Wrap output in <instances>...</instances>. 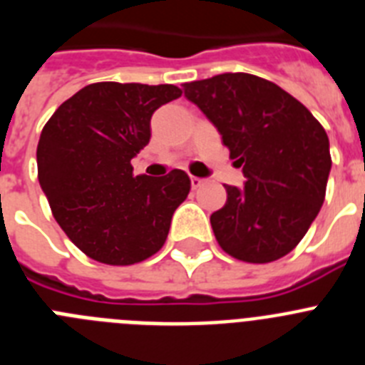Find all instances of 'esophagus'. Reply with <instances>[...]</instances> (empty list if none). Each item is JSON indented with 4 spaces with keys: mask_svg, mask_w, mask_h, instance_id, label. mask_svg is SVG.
<instances>
[{
    "mask_svg": "<svg viewBox=\"0 0 365 365\" xmlns=\"http://www.w3.org/2000/svg\"><path fill=\"white\" fill-rule=\"evenodd\" d=\"M190 182H192V188L193 190H197L201 188L202 185H205V179H201V177H190Z\"/></svg>",
    "mask_w": 365,
    "mask_h": 365,
    "instance_id": "34e87169",
    "label": "esophagus"
}]
</instances>
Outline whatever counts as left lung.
<instances>
[{
	"mask_svg": "<svg viewBox=\"0 0 365 365\" xmlns=\"http://www.w3.org/2000/svg\"><path fill=\"white\" fill-rule=\"evenodd\" d=\"M185 96L217 128L245 186H225L210 215L219 247L247 263L287 256L325 199L331 153L322 124L282 87L248 73L185 83Z\"/></svg>",
	"mask_w": 365,
	"mask_h": 365,
	"instance_id": "1",
	"label": "left lung"
}]
</instances>
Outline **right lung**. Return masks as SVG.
I'll use <instances>...</instances> for the list:
<instances>
[{
    "mask_svg": "<svg viewBox=\"0 0 365 365\" xmlns=\"http://www.w3.org/2000/svg\"><path fill=\"white\" fill-rule=\"evenodd\" d=\"M182 95L160 83H89L43 125L38 180L54 219L91 259L133 265L163 248L190 177L133 175L131 159L151 137L155 109Z\"/></svg>",
    "mask_w": 365,
    "mask_h": 365,
    "instance_id": "1",
    "label": "right lung"
}]
</instances>
